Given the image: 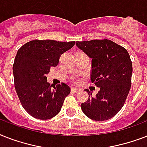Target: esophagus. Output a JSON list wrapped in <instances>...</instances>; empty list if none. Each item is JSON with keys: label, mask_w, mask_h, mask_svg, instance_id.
<instances>
[{"label": "esophagus", "mask_w": 147, "mask_h": 147, "mask_svg": "<svg viewBox=\"0 0 147 147\" xmlns=\"http://www.w3.org/2000/svg\"><path fill=\"white\" fill-rule=\"evenodd\" d=\"M80 91H81L80 88H75V87L71 88V92H75V93H78V92H79Z\"/></svg>", "instance_id": "1"}]
</instances>
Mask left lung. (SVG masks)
I'll use <instances>...</instances> for the list:
<instances>
[{
	"mask_svg": "<svg viewBox=\"0 0 147 147\" xmlns=\"http://www.w3.org/2000/svg\"><path fill=\"white\" fill-rule=\"evenodd\" d=\"M76 46L92 59L91 80L100 91L81 105L83 113L97 121L115 116L124 105L131 86L132 62L127 49L108 40L76 42Z\"/></svg>",
	"mask_w": 147,
	"mask_h": 147,
	"instance_id": "8db88e82",
	"label": "left lung"
}]
</instances>
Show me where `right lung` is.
Returning <instances> with one entry per match:
<instances>
[{
    "label": "right lung",
    "instance_id": "add662e5",
    "mask_svg": "<svg viewBox=\"0 0 147 147\" xmlns=\"http://www.w3.org/2000/svg\"><path fill=\"white\" fill-rule=\"evenodd\" d=\"M74 45V41L34 40L17 51L13 65L15 89L23 107L33 117L47 120L61 111L70 88L62 83L52 89L47 74L51 67L57 65L60 55Z\"/></svg>",
    "mask_w": 147,
    "mask_h": 147
}]
</instances>
